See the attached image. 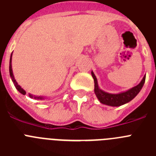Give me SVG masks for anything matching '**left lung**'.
I'll return each mask as SVG.
<instances>
[{
	"instance_id": "8db88e82",
	"label": "left lung",
	"mask_w": 156,
	"mask_h": 156,
	"mask_svg": "<svg viewBox=\"0 0 156 156\" xmlns=\"http://www.w3.org/2000/svg\"><path fill=\"white\" fill-rule=\"evenodd\" d=\"M91 75L94 78V93L97 96L98 99L100 101L101 103L110 106H120L130 101L140 92L143 85H144V81H145V76H144L143 77L142 80L140 81V83L136 87L131 88L130 90L126 92L114 94L106 93V92L101 90L98 87V85L97 78L94 76L93 72H91Z\"/></svg>"
}]
</instances>
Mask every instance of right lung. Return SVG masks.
<instances>
[{
    "instance_id": "obj_1",
    "label": "right lung",
    "mask_w": 156,
    "mask_h": 156,
    "mask_svg": "<svg viewBox=\"0 0 156 156\" xmlns=\"http://www.w3.org/2000/svg\"><path fill=\"white\" fill-rule=\"evenodd\" d=\"M9 73H10V76H11V78H12V82L14 83V84H15V86H16V89H17V90H19L20 93L23 94H24V95L26 94H27V92L25 91L23 88H22L18 84V83L16 82V80H15V77H14L13 73H12V55H11V58H10V64H9ZM30 98H34V96H33V95H31V94H30ZM34 98L43 99V98L42 97H34Z\"/></svg>"
}]
</instances>
